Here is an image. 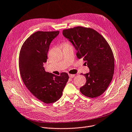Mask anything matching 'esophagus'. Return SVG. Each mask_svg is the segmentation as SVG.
I'll use <instances>...</instances> for the list:
<instances>
[{
    "label": "esophagus",
    "instance_id": "1",
    "mask_svg": "<svg viewBox=\"0 0 132 132\" xmlns=\"http://www.w3.org/2000/svg\"><path fill=\"white\" fill-rule=\"evenodd\" d=\"M69 77H70V78H74V77H75V75H71V74H69Z\"/></svg>",
    "mask_w": 132,
    "mask_h": 132
}]
</instances>
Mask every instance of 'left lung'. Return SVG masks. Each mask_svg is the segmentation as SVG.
<instances>
[{
	"instance_id": "left-lung-1",
	"label": "left lung",
	"mask_w": 132,
	"mask_h": 132,
	"mask_svg": "<svg viewBox=\"0 0 132 132\" xmlns=\"http://www.w3.org/2000/svg\"><path fill=\"white\" fill-rule=\"evenodd\" d=\"M77 50L78 59L83 58L89 72L82 74L86 84L80 88L86 97L96 98L106 90L114 73L115 61L113 51L106 39L96 30L76 27L63 31Z\"/></svg>"
}]
</instances>
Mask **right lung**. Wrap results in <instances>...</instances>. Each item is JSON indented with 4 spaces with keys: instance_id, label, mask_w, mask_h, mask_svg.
<instances>
[{
    "instance_id": "add662e5",
    "label": "right lung",
    "mask_w": 132,
    "mask_h": 132,
    "mask_svg": "<svg viewBox=\"0 0 132 132\" xmlns=\"http://www.w3.org/2000/svg\"><path fill=\"white\" fill-rule=\"evenodd\" d=\"M59 33L35 32L26 40L19 53V68L23 83L34 96L46 104L61 97L69 79L66 72L58 76L46 72L44 67L50 43Z\"/></svg>"
}]
</instances>
